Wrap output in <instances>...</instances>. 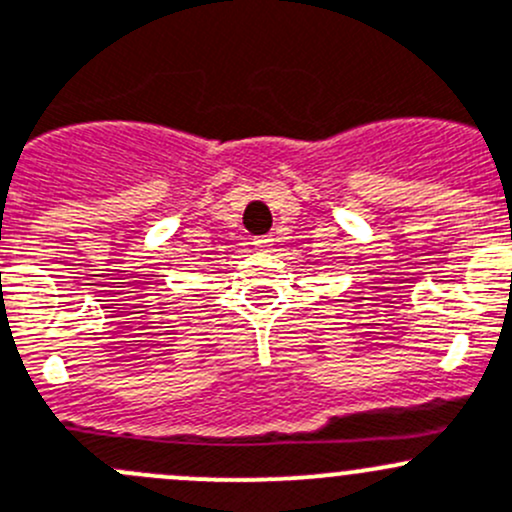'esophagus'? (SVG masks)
<instances>
[{"instance_id": "34e87169", "label": "esophagus", "mask_w": 512, "mask_h": 512, "mask_svg": "<svg viewBox=\"0 0 512 512\" xmlns=\"http://www.w3.org/2000/svg\"><path fill=\"white\" fill-rule=\"evenodd\" d=\"M271 246H274V238L271 236L253 238V248H256V251H271Z\"/></svg>"}]
</instances>
